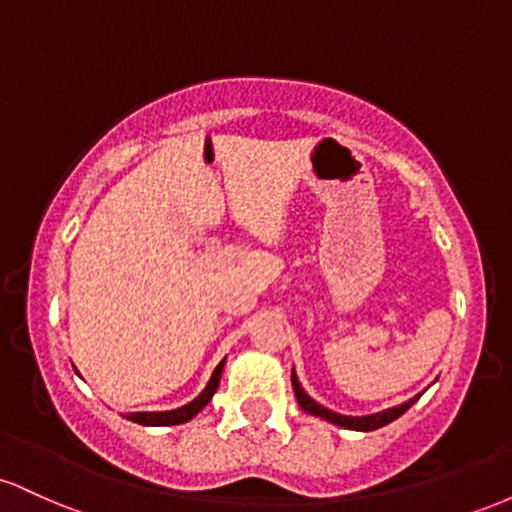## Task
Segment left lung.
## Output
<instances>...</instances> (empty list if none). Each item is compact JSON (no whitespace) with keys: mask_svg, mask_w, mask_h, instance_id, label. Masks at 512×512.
<instances>
[{"mask_svg":"<svg viewBox=\"0 0 512 512\" xmlns=\"http://www.w3.org/2000/svg\"><path fill=\"white\" fill-rule=\"evenodd\" d=\"M291 385H293V392H296L298 407H301L303 411H308V414H313V416H320V419L330 421V424H334V426L349 428V431H375V428H383L387 424H392V421L399 419V416H402L404 411L411 407V404L419 402V397H421V395H416V397L407 399V402L397 404V407L375 411V414L346 416V414H337V411L322 407L320 402H315V399L303 390V385H301V380H298L296 370H291Z\"/></svg>","mask_w":512,"mask_h":512,"instance_id":"left-lung-1","label":"left lung"}]
</instances>
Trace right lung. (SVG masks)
<instances>
[{
  "mask_svg": "<svg viewBox=\"0 0 512 512\" xmlns=\"http://www.w3.org/2000/svg\"><path fill=\"white\" fill-rule=\"evenodd\" d=\"M223 366H226V358L219 363V366L214 368V373H211L207 387H204L199 395L192 399V402L182 404L178 409H168V411H127L125 416L127 421H134V424H142V426H178V424H187L190 419H195V416L202 411L207 404L211 402V397L216 395V390H219V383H221V373H223Z\"/></svg>",
  "mask_w": 512,
  "mask_h": 512,
  "instance_id": "obj_1",
  "label": "right lung"
}]
</instances>
